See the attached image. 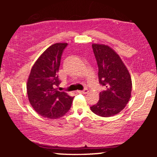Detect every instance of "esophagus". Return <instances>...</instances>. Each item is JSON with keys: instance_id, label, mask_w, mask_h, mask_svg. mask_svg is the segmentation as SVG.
<instances>
[{"instance_id": "esophagus-1", "label": "esophagus", "mask_w": 157, "mask_h": 157, "mask_svg": "<svg viewBox=\"0 0 157 157\" xmlns=\"http://www.w3.org/2000/svg\"><path fill=\"white\" fill-rule=\"evenodd\" d=\"M88 92H89V90H88L87 89H84L83 91H77V93H79V94H87Z\"/></svg>"}]
</instances>
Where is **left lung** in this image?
I'll return each instance as SVG.
<instances>
[{"label": "left lung", "instance_id": "left-lung-1", "mask_svg": "<svg viewBox=\"0 0 157 157\" xmlns=\"http://www.w3.org/2000/svg\"><path fill=\"white\" fill-rule=\"evenodd\" d=\"M98 65L99 82L104 86L98 102L91 107L93 113L102 117L117 114L125 109L131 98L132 81L128 70L113 48L93 44Z\"/></svg>", "mask_w": 157, "mask_h": 157}]
</instances>
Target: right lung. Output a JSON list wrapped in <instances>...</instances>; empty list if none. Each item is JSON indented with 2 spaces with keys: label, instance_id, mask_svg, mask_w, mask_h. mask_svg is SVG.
I'll return each instance as SVG.
<instances>
[{
  "label": "right lung",
  "instance_id": "right-lung-1",
  "mask_svg": "<svg viewBox=\"0 0 157 157\" xmlns=\"http://www.w3.org/2000/svg\"><path fill=\"white\" fill-rule=\"evenodd\" d=\"M66 46V43H57L46 48L33 65L27 80L30 104L38 114L48 119L64 116L69 111L74 99L56 88L60 82L57 73Z\"/></svg>",
  "mask_w": 157,
  "mask_h": 157
}]
</instances>
